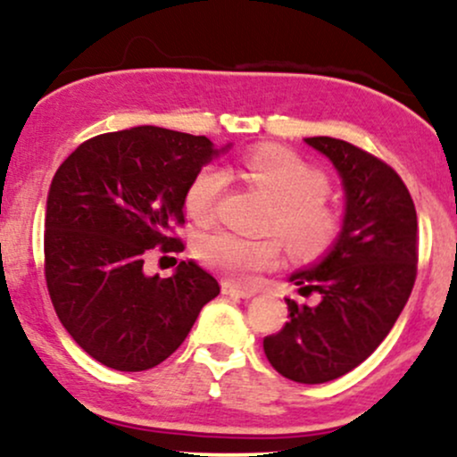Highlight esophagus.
<instances>
[{"label": "esophagus", "mask_w": 457, "mask_h": 457, "mask_svg": "<svg viewBox=\"0 0 457 457\" xmlns=\"http://www.w3.org/2000/svg\"><path fill=\"white\" fill-rule=\"evenodd\" d=\"M222 293L230 295V297H241V299H250L256 295V291H252V288L237 287V284L233 282H222Z\"/></svg>", "instance_id": "esophagus-1"}]
</instances>
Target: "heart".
Instances as JSON below:
<instances>
[{"label": "heart", "mask_w": 457, "mask_h": 457, "mask_svg": "<svg viewBox=\"0 0 457 457\" xmlns=\"http://www.w3.org/2000/svg\"><path fill=\"white\" fill-rule=\"evenodd\" d=\"M237 170L276 203L271 230L282 235L295 256L316 259L340 237L345 220L340 209L327 201L329 181L297 154L278 145H261L241 155ZM224 186L227 173L222 169H198L184 192L187 216L195 222H209ZM196 252L198 259L212 270L237 282H250L256 273L280 262L282 241L280 237L250 239L230 230H213L198 239Z\"/></svg>", "instance_id": "1"}]
</instances>
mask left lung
<instances>
[{
    "label": "left lung",
    "mask_w": 457,
    "mask_h": 457,
    "mask_svg": "<svg viewBox=\"0 0 457 457\" xmlns=\"http://www.w3.org/2000/svg\"><path fill=\"white\" fill-rule=\"evenodd\" d=\"M334 162L346 192L345 227L329 254L291 276L303 297L287 299L288 320L267 336L270 363L295 383L345 377L377 351L395 325L417 278V212L409 187L387 162L331 137L305 138Z\"/></svg>",
    "instance_id": "8db88e82"
}]
</instances>
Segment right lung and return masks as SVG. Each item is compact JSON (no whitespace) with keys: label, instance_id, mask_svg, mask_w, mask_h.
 I'll return each instance as SVG.
<instances>
[{"label":"right lung","instance_id":"add662e5","mask_svg":"<svg viewBox=\"0 0 457 457\" xmlns=\"http://www.w3.org/2000/svg\"><path fill=\"white\" fill-rule=\"evenodd\" d=\"M218 152L207 137L138 126L80 143L51 181L45 278L72 340L102 366L141 372L173 355L220 284L192 261L145 276L154 248L184 252V192Z\"/></svg>","mask_w":457,"mask_h":457}]
</instances>
